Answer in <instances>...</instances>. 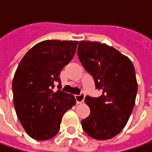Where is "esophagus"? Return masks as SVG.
<instances>
[{
	"label": "esophagus",
	"instance_id": "34e87169",
	"mask_svg": "<svg viewBox=\"0 0 152 152\" xmlns=\"http://www.w3.org/2000/svg\"><path fill=\"white\" fill-rule=\"evenodd\" d=\"M85 96L84 93H81L79 95H76L75 96V99H76L77 103H82V102H84V100H85Z\"/></svg>",
	"mask_w": 152,
	"mask_h": 152
}]
</instances>
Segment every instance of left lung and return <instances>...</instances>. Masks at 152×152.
<instances>
[{
	"label": "left lung",
	"mask_w": 152,
	"mask_h": 152,
	"mask_svg": "<svg viewBox=\"0 0 152 152\" xmlns=\"http://www.w3.org/2000/svg\"><path fill=\"white\" fill-rule=\"evenodd\" d=\"M78 56L95 80L99 97H85L91 113L82 128L96 140H108L125 127L134 107L138 91L134 67L129 57L100 42L79 41Z\"/></svg>",
	"instance_id": "left-lung-1"
}]
</instances>
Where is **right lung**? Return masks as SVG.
Instances as JSON below:
<instances>
[{"mask_svg":"<svg viewBox=\"0 0 152 152\" xmlns=\"http://www.w3.org/2000/svg\"><path fill=\"white\" fill-rule=\"evenodd\" d=\"M77 44L66 40L39 42L27 52L16 70L12 80L16 113L27 134L36 140L54 137L63 114L76 104L74 96L61 91L59 76L73 59Z\"/></svg>","mask_w":152,"mask_h":152,"instance_id":"right-lung-1","label":"right lung"}]
</instances>
